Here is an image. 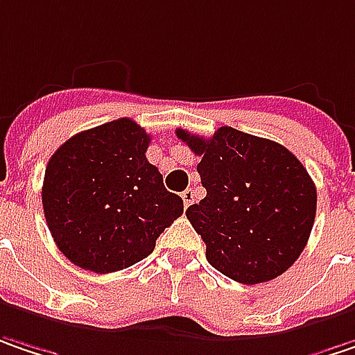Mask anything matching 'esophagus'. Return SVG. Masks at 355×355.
I'll use <instances>...</instances> for the list:
<instances>
[{
  "label": "esophagus",
  "instance_id": "obj_1",
  "mask_svg": "<svg viewBox=\"0 0 355 355\" xmlns=\"http://www.w3.org/2000/svg\"><path fill=\"white\" fill-rule=\"evenodd\" d=\"M182 202H184V207H189L193 200H195V193H193V189H187V191H182Z\"/></svg>",
  "mask_w": 355,
  "mask_h": 355
}]
</instances>
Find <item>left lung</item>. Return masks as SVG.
<instances>
[{
    "mask_svg": "<svg viewBox=\"0 0 355 355\" xmlns=\"http://www.w3.org/2000/svg\"><path fill=\"white\" fill-rule=\"evenodd\" d=\"M200 157L207 197L187 219L207 245V261L233 282L255 285L287 271L307 245L318 193L305 166L285 146L220 126L211 138L178 128Z\"/></svg>",
    "mask_w": 355,
    "mask_h": 355,
    "instance_id": "1",
    "label": "left lung"
}]
</instances>
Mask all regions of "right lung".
<instances>
[{
	"label": "right lung",
	"mask_w": 355,
	"mask_h": 355,
	"mask_svg": "<svg viewBox=\"0 0 355 355\" xmlns=\"http://www.w3.org/2000/svg\"><path fill=\"white\" fill-rule=\"evenodd\" d=\"M150 136L120 118L68 138L50 158L42 205L58 249L73 265L112 273L148 257L182 215L146 160Z\"/></svg>",
	"instance_id": "add662e5"
}]
</instances>
